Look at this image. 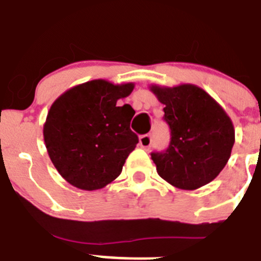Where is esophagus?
Masks as SVG:
<instances>
[{"label": "esophagus", "mask_w": 261, "mask_h": 261, "mask_svg": "<svg viewBox=\"0 0 261 261\" xmlns=\"http://www.w3.org/2000/svg\"><path fill=\"white\" fill-rule=\"evenodd\" d=\"M139 144L140 147L145 148V149H148V148L151 147L152 144V136L149 135V134H145V135H142L139 138Z\"/></svg>", "instance_id": "obj_1"}]
</instances>
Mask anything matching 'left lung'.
<instances>
[{
    "instance_id": "8db88e82",
    "label": "left lung",
    "mask_w": 261,
    "mask_h": 261,
    "mask_svg": "<svg viewBox=\"0 0 261 261\" xmlns=\"http://www.w3.org/2000/svg\"><path fill=\"white\" fill-rule=\"evenodd\" d=\"M165 105L170 127L166 151L151 153L159 175L180 190H196L212 182L229 161L236 131L222 107L200 87H149Z\"/></svg>"
}]
</instances>
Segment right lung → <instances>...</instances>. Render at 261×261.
<instances>
[{"mask_svg":"<svg viewBox=\"0 0 261 261\" xmlns=\"http://www.w3.org/2000/svg\"><path fill=\"white\" fill-rule=\"evenodd\" d=\"M134 83L104 79L75 86L51 104L44 123V142L63 179L86 191L113 182L139 142L130 128L135 110L117 101L133 92Z\"/></svg>","mask_w":261,"mask_h":261,"instance_id":"obj_1","label":"right lung"}]
</instances>
